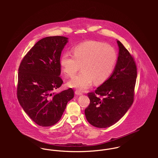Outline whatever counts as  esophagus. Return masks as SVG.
<instances>
[{"instance_id":"34e87169","label":"esophagus","mask_w":158,"mask_h":158,"mask_svg":"<svg viewBox=\"0 0 158 158\" xmlns=\"http://www.w3.org/2000/svg\"><path fill=\"white\" fill-rule=\"evenodd\" d=\"M75 94H76V95H82V94H83V93H82L80 90H75Z\"/></svg>"}]
</instances>
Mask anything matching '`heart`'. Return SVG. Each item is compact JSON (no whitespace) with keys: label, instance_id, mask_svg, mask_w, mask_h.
<instances>
[{"label":"heart","instance_id":"obj_1","mask_svg":"<svg viewBox=\"0 0 158 158\" xmlns=\"http://www.w3.org/2000/svg\"><path fill=\"white\" fill-rule=\"evenodd\" d=\"M72 52L73 56L68 52L63 53L60 63L69 77H73L81 68L82 71L68 82L70 87L81 90L90 87L93 81L104 83L113 72L117 58L113 47L96 41L80 43Z\"/></svg>","mask_w":158,"mask_h":158}]
</instances>
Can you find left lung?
Returning a JSON list of instances; mask_svg holds the SVG:
<instances>
[{"instance_id":"obj_1","label":"left lung","mask_w":158,"mask_h":158,"mask_svg":"<svg viewBox=\"0 0 158 158\" xmlns=\"http://www.w3.org/2000/svg\"><path fill=\"white\" fill-rule=\"evenodd\" d=\"M118 56L111 76L94 92L88 94L90 104L85 113L88 122L107 128L118 122L134 101L137 68L133 57L119 41Z\"/></svg>"}]
</instances>
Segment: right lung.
Here are the masks:
<instances>
[{
  "label": "right lung",
  "instance_id": "right-lung-1",
  "mask_svg": "<svg viewBox=\"0 0 158 158\" xmlns=\"http://www.w3.org/2000/svg\"><path fill=\"white\" fill-rule=\"evenodd\" d=\"M68 42V38L60 36L43 38L28 52L19 68L18 99L23 111L41 127L56 123L74 97L72 88L55 92L63 83L60 60Z\"/></svg>",
  "mask_w": 158,
  "mask_h": 158
}]
</instances>
